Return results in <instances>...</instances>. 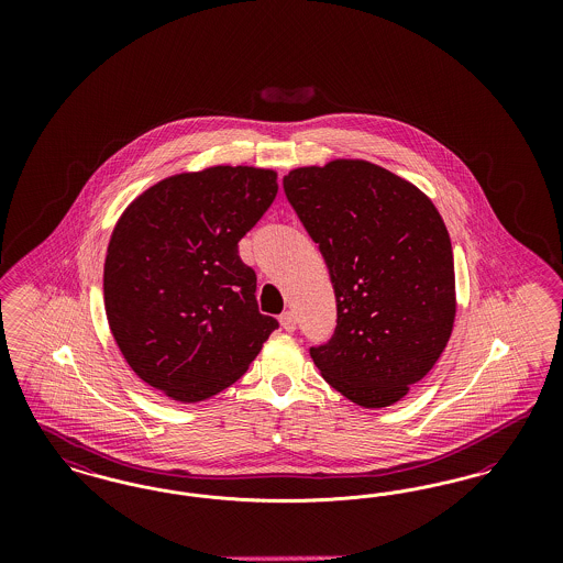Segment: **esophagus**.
I'll return each instance as SVG.
<instances>
[{
    "instance_id": "obj_1",
    "label": "esophagus",
    "mask_w": 563,
    "mask_h": 563,
    "mask_svg": "<svg viewBox=\"0 0 563 563\" xmlns=\"http://www.w3.org/2000/svg\"><path fill=\"white\" fill-rule=\"evenodd\" d=\"M280 324H283V329H285V331H295V327H297V319H295V314L291 310H287V312H283V314H280Z\"/></svg>"
}]
</instances>
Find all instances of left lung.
<instances>
[{
  "label": "left lung",
  "instance_id": "left-lung-1",
  "mask_svg": "<svg viewBox=\"0 0 563 563\" xmlns=\"http://www.w3.org/2000/svg\"><path fill=\"white\" fill-rule=\"evenodd\" d=\"M283 186L338 301L333 338L310 349L314 365L361 407L401 401L454 329V255L441 214L411 181L358 158L299 166Z\"/></svg>",
  "mask_w": 563,
  "mask_h": 563
}]
</instances>
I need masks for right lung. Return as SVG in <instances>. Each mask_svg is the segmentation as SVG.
I'll use <instances>...</instances> for the list:
<instances>
[{
  "instance_id": "obj_1",
  "label": "right lung",
  "mask_w": 563,
  "mask_h": 563,
  "mask_svg": "<svg viewBox=\"0 0 563 563\" xmlns=\"http://www.w3.org/2000/svg\"><path fill=\"white\" fill-rule=\"evenodd\" d=\"M276 177L242 164L177 173L139 194L111 232V335L134 374L173 401L232 386L278 329L239 257V241L276 198Z\"/></svg>"
}]
</instances>
